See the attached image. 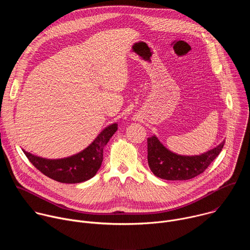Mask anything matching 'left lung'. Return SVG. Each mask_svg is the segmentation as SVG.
<instances>
[{
	"label": "left lung",
	"mask_w": 250,
	"mask_h": 250,
	"mask_svg": "<svg viewBox=\"0 0 250 250\" xmlns=\"http://www.w3.org/2000/svg\"><path fill=\"white\" fill-rule=\"evenodd\" d=\"M225 140L201 155L183 156L171 152L156 136L147 138V161L153 174L165 180H189L203 173L221 153Z\"/></svg>",
	"instance_id": "1"
}]
</instances>
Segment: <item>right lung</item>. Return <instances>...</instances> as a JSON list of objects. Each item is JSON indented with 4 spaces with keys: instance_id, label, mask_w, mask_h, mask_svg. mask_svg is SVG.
I'll return each instance as SVG.
<instances>
[{
    "instance_id": "obj_1",
    "label": "right lung",
    "mask_w": 250,
    "mask_h": 250,
    "mask_svg": "<svg viewBox=\"0 0 250 250\" xmlns=\"http://www.w3.org/2000/svg\"><path fill=\"white\" fill-rule=\"evenodd\" d=\"M118 129L113 124L105 127L83 151L63 159H45L23 150L32 165L45 176L60 183L74 184L87 181L94 177L103 161V150Z\"/></svg>"
}]
</instances>
